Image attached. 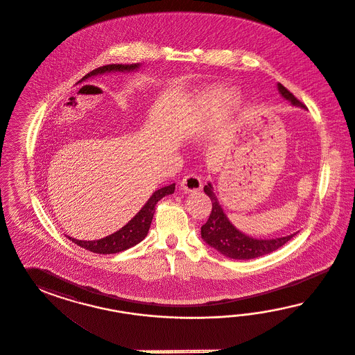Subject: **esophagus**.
<instances>
[{"label": "esophagus", "instance_id": "1", "mask_svg": "<svg viewBox=\"0 0 355 355\" xmlns=\"http://www.w3.org/2000/svg\"><path fill=\"white\" fill-rule=\"evenodd\" d=\"M202 186H203L202 180L195 174H187L183 177V180L181 181V189L186 193L199 191L202 189Z\"/></svg>", "mask_w": 355, "mask_h": 355}]
</instances>
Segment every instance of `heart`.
<instances>
[{
    "label": "heart",
    "mask_w": 355,
    "mask_h": 355,
    "mask_svg": "<svg viewBox=\"0 0 355 355\" xmlns=\"http://www.w3.org/2000/svg\"><path fill=\"white\" fill-rule=\"evenodd\" d=\"M238 103V95L236 91L229 88H214L207 92V104L209 107L225 110L234 107Z\"/></svg>",
    "instance_id": "heart-1"
}]
</instances>
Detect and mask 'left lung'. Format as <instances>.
Masks as SVG:
<instances>
[{
    "mask_svg": "<svg viewBox=\"0 0 355 355\" xmlns=\"http://www.w3.org/2000/svg\"><path fill=\"white\" fill-rule=\"evenodd\" d=\"M277 88H279V95L285 100L291 101V105L306 109V105H303L301 101L281 83H277ZM205 193L209 196L212 202V211L208 221L202 226L200 234L208 246L215 248L226 258L238 259V260L259 258L276 251L297 234L294 233L291 236L272 238V239H261V238L257 239V238L246 236L229 221L224 209L218 203L216 193H214V187L211 182L205 184Z\"/></svg>",
    "mask_w": 355,
    "mask_h": 355,
    "instance_id": "8db88e82",
    "label": "left lung"
}]
</instances>
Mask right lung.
I'll list each match as a JSON object with an SVG mask.
<instances>
[{
	"label": "right lung",
	"mask_w": 355,
	"mask_h": 355,
	"mask_svg": "<svg viewBox=\"0 0 355 355\" xmlns=\"http://www.w3.org/2000/svg\"><path fill=\"white\" fill-rule=\"evenodd\" d=\"M140 64H107V66H101V67H97L95 70H92L91 73L83 76L82 80H86L92 76L107 74V73H119V71L130 73V71L138 70ZM174 189H175V183L156 190L150 195L147 203L141 207L139 212L134 216L126 225L121 227L119 230L110 236L97 239V241H79V239L71 238V236H66L76 243L78 246L89 250L91 252H96V254L107 255V254H117L121 251H125L128 248L138 245L147 236L152 218H153V214H155V205H157V202L162 200L164 196L174 193Z\"/></svg>",
	"instance_id": "1"
}]
</instances>
